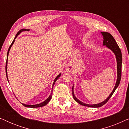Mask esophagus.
I'll return each instance as SVG.
<instances>
[{"label": "esophagus", "mask_w": 129, "mask_h": 129, "mask_svg": "<svg viewBox=\"0 0 129 129\" xmlns=\"http://www.w3.org/2000/svg\"><path fill=\"white\" fill-rule=\"evenodd\" d=\"M72 70H73V68H72V66L71 65H69V66L67 67V69H66V70L68 72H72Z\"/></svg>", "instance_id": "obj_1"}]
</instances>
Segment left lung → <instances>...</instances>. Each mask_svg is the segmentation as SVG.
<instances>
[{
	"mask_svg": "<svg viewBox=\"0 0 129 129\" xmlns=\"http://www.w3.org/2000/svg\"><path fill=\"white\" fill-rule=\"evenodd\" d=\"M101 33L103 36V46H106L107 47H108L109 49H110L114 53V54L116 56V60H117V81H116L115 86H114L113 90L112 91V93H110V94L109 95L108 98H107L105 100H104L103 102H101V103H98V104H94V105H89V104H86L80 101L79 99L76 98L73 92V87H72V94H73V97L74 99L76 102H77L79 104L84 106H87V107H100L103 106L105 104H106L108 102L112 96L113 94L114 91H115L116 89H117V87L119 86L120 82V79L121 76V63H122V55H121V52L120 50V49L119 48V46L117 45V43H116L115 39H114L113 37L112 36V35L110 34L108 32H106V31H102Z\"/></svg>",
	"mask_w": 129,
	"mask_h": 129,
	"instance_id": "1",
	"label": "left lung"
}]
</instances>
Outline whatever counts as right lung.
Masks as SVG:
<instances>
[{
    "label": "right lung",
    "mask_w": 129,
    "mask_h": 129,
    "mask_svg": "<svg viewBox=\"0 0 129 129\" xmlns=\"http://www.w3.org/2000/svg\"><path fill=\"white\" fill-rule=\"evenodd\" d=\"M26 30H29V29H21L20 30H19V31H18V32H17V34H16V36H15V39H14L13 41L12 42V44H11V45H10V46L9 48V49H8V53H7V59H6V77H7V79H8V74H7V73H7V65H8V55H9V51H10V48H11L12 46L13 45V44L14 43V42H15V39L17 38V36H18V35H19V34H20V33L21 32H22V31H26ZM60 76H61V73H60L59 75L57 76V77H56L55 79H54V82H53V86H52V89H53V86H54V83H55L56 81L57 80V79L59 78V77ZM52 93H51V94H50V96H49V98H47V99L45 100V101H44L43 102H42V103H41L38 104V105H25V104H23V103H22V104L24 106H25V107H30V108H35V107H43V106H44L46 105L47 104L49 103V101H50L51 99H52Z\"/></svg>",
    "instance_id": "obj_1"
}]
</instances>
